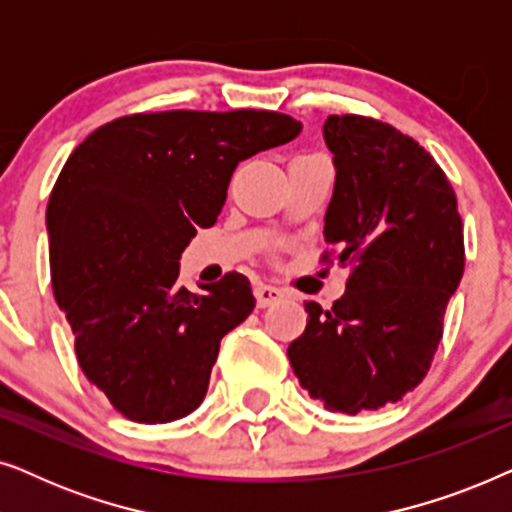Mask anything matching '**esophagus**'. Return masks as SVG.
I'll return each instance as SVG.
<instances>
[{"instance_id": "1", "label": "esophagus", "mask_w": 512, "mask_h": 512, "mask_svg": "<svg viewBox=\"0 0 512 512\" xmlns=\"http://www.w3.org/2000/svg\"><path fill=\"white\" fill-rule=\"evenodd\" d=\"M254 296H256V305H258V307H268V305L279 303V300L284 298V293L279 291L277 286L256 284V286H254Z\"/></svg>"}]
</instances>
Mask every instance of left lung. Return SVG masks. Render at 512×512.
Returning <instances> with one entry per match:
<instances>
[{"label": "left lung", "mask_w": 512, "mask_h": 512, "mask_svg": "<svg viewBox=\"0 0 512 512\" xmlns=\"http://www.w3.org/2000/svg\"><path fill=\"white\" fill-rule=\"evenodd\" d=\"M335 184L324 240L354 265L331 310L305 303L289 354L300 387L331 412L380 410L424 380L464 275V226L424 146L366 116H328Z\"/></svg>", "instance_id": "1"}]
</instances>
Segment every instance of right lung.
Listing matches in <instances>:
<instances>
[{
	"label": "right lung",
	"mask_w": 512,
	"mask_h": 512,
	"mask_svg": "<svg viewBox=\"0 0 512 512\" xmlns=\"http://www.w3.org/2000/svg\"><path fill=\"white\" fill-rule=\"evenodd\" d=\"M300 130L277 111L135 114L67 158L46 209L53 293L83 375L132 422H174L205 398L221 338L256 298L240 272L191 293L179 258L216 223L237 163Z\"/></svg>",
	"instance_id": "1"
}]
</instances>
